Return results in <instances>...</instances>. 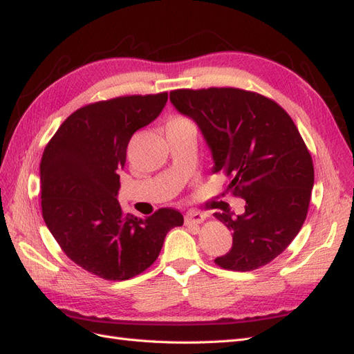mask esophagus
Returning <instances> with one entry per match:
<instances>
[{
  "mask_svg": "<svg viewBox=\"0 0 354 354\" xmlns=\"http://www.w3.org/2000/svg\"><path fill=\"white\" fill-rule=\"evenodd\" d=\"M207 218V214H203V212L199 211H188L184 220H185V225H201Z\"/></svg>",
  "mask_w": 354,
  "mask_h": 354,
  "instance_id": "1",
  "label": "esophagus"
}]
</instances>
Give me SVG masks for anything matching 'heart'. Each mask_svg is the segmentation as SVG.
Masks as SVG:
<instances>
[{"instance_id":"1","label":"heart","mask_w":354,"mask_h":354,"mask_svg":"<svg viewBox=\"0 0 354 354\" xmlns=\"http://www.w3.org/2000/svg\"><path fill=\"white\" fill-rule=\"evenodd\" d=\"M185 123H190V120H187L185 118H174L169 122V125H185Z\"/></svg>"}]
</instances>
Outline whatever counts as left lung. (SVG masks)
Returning a JSON list of instances; mask_svg holds the SVG:
<instances>
[{
  "instance_id": "1",
  "label": "left lung",
  "mask_w": 354,
  "mask_h": 354,
  "mask_svg": "<svg viewBox=\"0 0 354 354\" xmlns=\"http://www.w3.org/2000/svg\"><path fill=\"white\" fill-rule=\"evenodd\" d=\"M170 102L194 120L207 142L212 174L231 178L227 192L245 202L241 216L214 217L232 231L221 268L252 271L279 257L308 214L314 164L290 114L259 93L232 87L170 92Z\"/></svg>"
}]
</instances>
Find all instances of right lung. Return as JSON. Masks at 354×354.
<instances>
[{"label": "right lung", "instance_id": "right-lung-1", "mask_svg": "<svg viewBox=\"0 0 354 354\" xmlns=\"http://www.w3.org/2000/svg\"><path fill=\"white\" fill-rule=\"evenodd\" d=\"M167 93L120 96L72 113L40 161L42 216L66 257L106 281H127L151 267L179 211L140 218L123 214L119 171L137 129L160 116Z\"/></svg>", "mask_w": 354, "mask_h": 354}]
</instances>
